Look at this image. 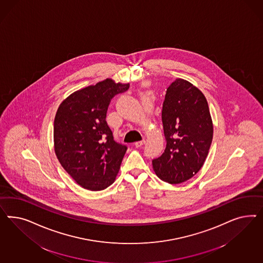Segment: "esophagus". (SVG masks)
<instances>
[{"label":"esophagus","mask_w":263,"mask_h":263,"mask_svg":"<svg viewBox=\"0 0 263 263\" xmlns=\"http://www.w3.org/2000/svg\"><path fill=\"white\" fill-rule=\"evenodd\" d=\"M144 143H145V141L143 140V141H139V142H136V143H134V145H135L136 147H141L142 145L144 144Z\"/></svg>","instance_id":"34e87169"}]
</instances>
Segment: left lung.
Here are the masks:
<instances>
[{
  "label": "left lung",
  "instance_id": "8db88e82",
  "mask_svg": "<svg viewBox=\"0 0 263 263\" xmlns=\"http://www.w3.org/2000/svg\"><path fill=\"white\" fill-rule=\"evenodd\" d=\"M164 153L152 160L155 174L170 184L182 183L204 164L213 138L206 98L199 88L177 78L167 88L162 110Z\"/></svg>",
  "mask_w": 263,
  "mask_h": 263
}]
</instances>
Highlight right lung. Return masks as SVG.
I'll return each instance as SVG.
<instances>
[{"instance_id": "right-lung-1", "label": "right lung", "mask_w": 263, "mask_h": 263, "mask_svg": "<svg viewBox=\"0 0 263 263\" xmlns=\"http://www.w3.org/2000/svg\"><path fill=\"white\" fill-rule=\"evenodd\" d=\"M129 84L103 80L74 91L58 108L54 120L57 158L81 187L100 191L116 180L127 147L115 142L106 121L111 98Z\"/></svg>"}]
</instances>
